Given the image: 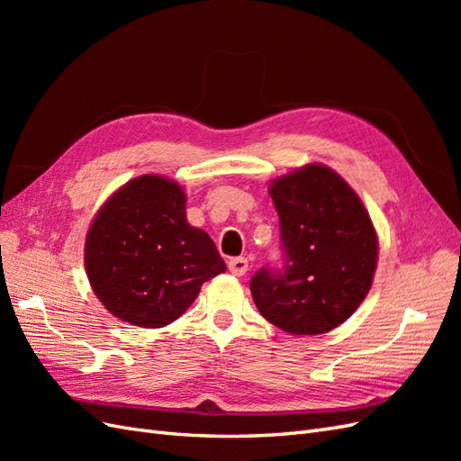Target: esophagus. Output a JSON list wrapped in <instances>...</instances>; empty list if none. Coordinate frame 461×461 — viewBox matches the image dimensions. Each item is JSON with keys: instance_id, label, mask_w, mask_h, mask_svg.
Listing matches in <instances>:
<instances>
[{"instance_id": "1", "label": "esophagus", "mask_w": 461, "mask_h": 461, "mask_svg": "<svg viewBox=\"0 0 461 461\" xmlns=\"http://www.w3.org/2000/svg\"><path fill=\"white\" fill-rule=\"evenodd\" d=\"M248 267H249V263H248L246 258H234V259L229 261V271H230L232 275H236V276L246 275V273H248Z\"/></svg>"}]
</instances>
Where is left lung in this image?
<instances>
[{"label":"left lung","mask_w":461,"mask_h":461,"mask_svg":"<svg viewBox=\"0 0 461 461\" xmlns=\"http://www.w3.org/2000/svg\"><path fill=\"white\" fill-rule=\"evenodd\" d=\"M285 263L259 269L249 283L259 313L290 334H323L364 302L379 258V240L357 194L321 163L269 186Z\"/></svg>","instance_id":"1"}]
</instances>
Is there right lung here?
I'll use <instances>...</instances> for the list:
<instances>
[{
    "instance_id": "1",
    "label": "right lung",
    "mask_w": 461,
    "mask_h": 461,
    "mask_svg": "<svg viewBox=\"0 0 461 461\" xmlns=\"http://www.w3.org/2000/svg\"><path fill=\"white\" fill-rule=\"evenodd\" d=\"M85 265L105 310L142 329L173 323L227 269L209 234L188 225L183 186L159 175L129 180L102 205Z\"/></svg>"
}]
</instances>
